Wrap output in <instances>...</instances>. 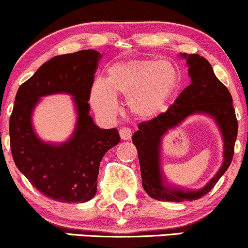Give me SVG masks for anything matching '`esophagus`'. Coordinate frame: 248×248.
Listing matches in <instances>:
<instances>
[{
	"label": "esophagus",
	"mask_w": 248,
	"mask_h": 248,
	"mask_svg": "<svg viewBox=\"0 0 248 248\" xmlns=\"http://www.w3.org/2000/svg\"><path fill=\"white\" fill-rule=\"evenodd\" d=\"M119 136H121L122 140H131V136H132L131 129H129V127H122V129L119 130Z\"/></svg>",
	"instance_id": "esophagus-1"
}]
</instances>
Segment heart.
Returning a JSON list of instances; mask_svg holds the SVG:
<instances>
[{
    "label": "heart",
    "instance_id": "obj_1",
    "mask_svg": "<svg viewBox=\"0 0 248 248\" xmlns=\"http://www.w3.org/2000/svg\"><path fill=\"white\" fill-rule=\"evenodd\" d=\"M180 85L177 68L168 61L137 59L117 62L108 67L106 79L93 82L91 104L102 116L118 110L117 94L125 97L132 114L153 118L174 95Z\"/></svg>",
    "mask_w": 248,
    "mask_h": 248
}]
</instances>
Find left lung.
Returning a JSON list of instances; mask_svg holds the SVG:
<instances>
[{"label": "left lung", "mask_w": 248, "mask_h": 248, "mask_svg": "<svg viewBox=\"0 0 248 248\" xmlns=\"http://www.w3.org/2000/svg\"><path fill=\"white\" fill-rule=\"evenodd\" d=\"M181 57L187 61L190 85L180 93L166 112L138 124V130L132 136V142L138 151L143 188L149 196L158 201H193L209 193L230 167L238 136V121L232 95L217 78L210 63L199 54L187 55L185 53ZM196 113L208 114L219 126L224 140V163L216 176L199 191L170 188L164 183L159 162L161 137L189 115Z\"/></svg>", "instance_id": "obj_1"}]
</instances>
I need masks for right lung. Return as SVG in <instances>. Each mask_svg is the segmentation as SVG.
<instances>
[{
    "mask_svg": "<svg viewBox=\"0 0 248 248\" xmlns=\"http://www.w3.org/2000/svg\"><path fill=\"white\" fill-rule=\"evenodd\" d=\"M100 58L93 49L52 58L18 87L15 97L9 121L13 158L31 186L54 201L91 200L97 193L100 162L121 140L117 129H100L90 116V94ZM55 93L73 95L78 113L74 135L61 145L41 141L31 125L39 98Z\"/></svg>",
    "mask_w": 248,
    "mask_h": 248,
    "instance_id": "add662e5",
    "label": "right lung"
}]
</instances>
